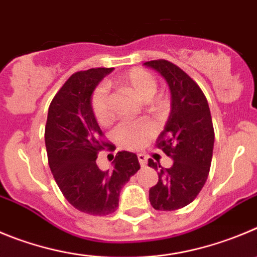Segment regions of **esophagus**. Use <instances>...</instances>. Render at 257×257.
<instances>
[{
	"mask_svg": "<svg viewBox=\"0 0 257 257\" xmlns=\"http://www.w3.org/2000/svg\"><path fill=\"white\" fill-rule=\"evenodd\" d=\"M138 161H140L141 166H146V164H147V156L145 153H138Z\"/></svg>",
	"mask_w": 257,
	"mask_h": 257,
	"instance_id": "1",
	"label": "esophagus"
}]
</instances>
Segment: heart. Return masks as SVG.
<instances>
[{
    "label": "heart",
    "mask_w": 257,
    "mask_h": 257,
    "mask_svg": "<svg viewBox=\"0 0 257 257\" xmlns=\"http://www.w3.org/2000/svg\"><path fill=\"white\" fill-rule=\"evenodd\" d=\"M119 82L131 88L141 101H150L157 91V80L151 72L143 68H133L120 76ZM152 110L160 109V104H152ZM91 109L96 120L100 124H109L112 120L109 92L105 85L99 86L91 97ZM156 128L151 121H125L115 128L114 141L123 148L138 150L142 148L155 134Z\"/></svg>",
    "instance_id": "obj_1"
}]
</instances>
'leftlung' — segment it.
I'll return each instance as SVG.
<instances>
[{"instance_id": "8db88e82", "label": "left lung", "mask_w": 257, "mask_h": 257, "mask_svg": "<svg viewBox=\"0 0 257 257\" xmlns=\"http://www.w3.org/2000/svg\"><path fill=\"white\" fill-rule=\"evenodd\" d=\"M143 64L161 74L171 92V111L157 147L174 164L164 169L148 160V166L158 174V183L150 189L151 205L169 212L190 204L204 186L212 164L214 129L207 97L183 69L165 59Z\"/></svg>"}]
</instances>
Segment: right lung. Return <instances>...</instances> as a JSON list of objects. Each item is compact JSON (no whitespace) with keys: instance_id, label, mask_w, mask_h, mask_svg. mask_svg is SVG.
<instances>
[{"instance_id":"1","label":"right lung","mask_w":257,"mask_h":257,"mask_svg":"<svg viewBox=\"0 0 257 257\" xmlns=\"http://www.w3.org/2000/svg\"><path fill=\"white\" fill-rule=\"evenodd\" d=\"M114 68H91L72 74L48 110L45 147L50 171L64 198L76 209L92 215L115 212L119 195L141 169L136 153L117 152L110 170L99 169V151L111 145L100 140L91 97L96 86Z\"/></svg>"}]
</instances>
